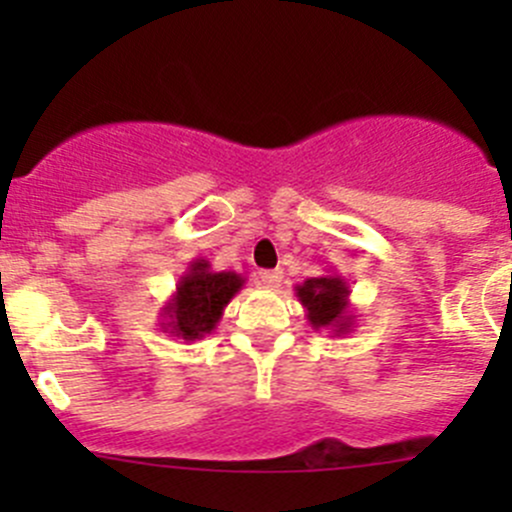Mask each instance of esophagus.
<instances>
[{
  "instance_id": "1",
  "label": "esophagus",
  "mask_w": 512,
  "mask_h": 512,
  "mask_svg": "<svg viewBox=\"0 0 512 512\" xmlns=\"http://www.w3.org/2000/svg\"><path fill=\"white\" fill-rule=\"evenodd\" d=\"M282 280H285V272H282V270L260 272V285L267 287V289H277L282 285Z\"/></svg>"
}]
</instances>
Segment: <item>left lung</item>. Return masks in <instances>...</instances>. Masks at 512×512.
I'll list each match as a JSON object with an SVG mask.
<instances>
[{
	"label": "left lung",
	"mask_w": 512,
	"mask_h": 512,
	"mask_svg": "<svg viewBox=\"0 0 512 512\" xmlns=\"http://www.w3.org/2000/svg\"><path fill=\"white\" fill-rule=\"evenodd\" d=\"M294 294L307 312V322L312 324V329L317 332L327 329L334 337L354 332L356 317L349 302L352 289L342 275L327 272L322 277H309L302 285L294 287Z\"/></svg>",
	"instance_id": "obj_1"
}]
</instances>
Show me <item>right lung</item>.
Masks as SVG:
<instances>
[{"mask_svg":"<svg viewBox=\"0 0 512 512\" xmlns=\"http://www.w3.org/2000/svg\"><path fill=\"white\" fill-rule=\"evenodd\" d=\"M245 285L237 272H215L205 257H195L180 275L175 292L160 309V329L183 342H195L218 327L230 299Z\"/></svg>","mask_w":512,"mask_h":512,"instance_id":"right-lung-1","label":"right lung"}]
</instances>
